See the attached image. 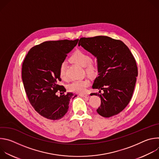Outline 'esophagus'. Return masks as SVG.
I'll return each instance as SVG.
<instances>
[{
	"label": "esophagus",
	"mask_w": 159,
	"mask_h": 159,
	"mask_svg": "<svg viewBox=\"0 0 159 159\" xmlns=\"http://www.w3.org/2000/svg\"><path fill=\"white\" fill-rule=\"evenodd\" d=\"M79 96L80 97H82V98H85V99H89V96L87 94H80Z\"/></svg>",
	"instance_id": "obj_1"
}]
</instances>
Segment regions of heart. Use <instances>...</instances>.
<instances>
[{
    "label": "heart",
    "instance_id": "heart-1",
    "mask_svg": "<svg viewBox=\"0 0 159 159\" xmlns=\"http://www.w3.org/2000/svg\"><path fill=\"white\" fill-rule=\"evenodd\" d=\"M70 61L80 66L85 67V70L89 74H94L97 70V65L95 61L90 60L89 55L83 51H75L70 58ZM66 65L62 63L59 69L60 77L65 79L66 78ZM90 84V80L88 79H84L74 80L68 85V89L70 92L83 94L85 93L87 87Z\"/></svg>",
    "mask_w": 159,
    "mask_h": 159
}]
</instances>
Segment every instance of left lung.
<instances>
[{
	"label": "left lung",
	"mask_w": 159,
	"mask_h": 159,
	"mask_svg": "<svg viewBox=\"0 0 159 159\" xmlns=\"http://www.w3.org/2000/svg\"><path fill=\"white\" fill-rule=\"evenodd\" d=\"M78 44L97 58L98 76L93 88L103 93L90 95L101 98L98 113L105 118L118 115L129 102L138 76L132 53L121 41L105 36L81 38Z\"/></svg>",
	"instance_id": "left-lung-1"
}]
</instances>
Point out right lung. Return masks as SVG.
<instances>
[{
    "instance_id": "obj_1",
    "label": "right lung",
    "mask_w": 159,
    "mask_h": 159,
    "mask_svg": "<svg viewBox=\"0 0 159 159\" xmlns=\"http://www.w3.org/2000/svg\"><path fill=\"white\" fill-rule=\"evenodd\" d=\"M79 39L43 42L28 52L22 63V79L28 99L36 111L47 119L60 120L69 110L71 99L77 97L66 92L59 74L60 65L76 46ZM60 90L62 95L56 93Z\"/></svg>"
}]
</instances>
